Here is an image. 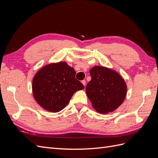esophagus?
<instances>
[{
  "label": "esophagus",
  "mask_w": 158,
  "mask_h": 158,
  "mask_svg": "<svg viewBox=\"0 0 158 158\" xmlns=\"http://www.w3.org/2000/svg\"><path fill=\"white\" fill-rule=\"evenodd\" d=\"M82 84L84 85V86L85 85V84H86V82H85V80H84L82 81Z\"/></svg>",
  "instance_id": "obj_1"
}]
</instances>
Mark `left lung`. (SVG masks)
<instances>
[{"label":"left lung","mask_w":158,"mask_h":158,"mask_svg":"<svg viewBox=\"0 0 158 158\" xmlns=\"http://www.w3.org/2000/svg\"><path fill=\"white\" fill-rule=\"evenodd\" d=\"M92 77L85 92L93 107L102 114L117 109L123 103L127 95V84L116 71L104 66L91 69Z\"/></svg>","instance_id":"8db88e82"}]
</instances>
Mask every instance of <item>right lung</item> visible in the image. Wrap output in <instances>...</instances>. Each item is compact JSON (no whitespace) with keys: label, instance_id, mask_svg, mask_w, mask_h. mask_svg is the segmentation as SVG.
<instances>
[{"label":"right lung","instance_id":"1","mask_svg":"<svg viewBox=\"0 0 158 158\" xmlns=\"http://www.w3.org/2000/svg\"><path fill=\"white\" fill-rule=\"evenodd\" d=\"M76 71L65 62L44 66L33 77V94L40 106L50 112L63 109L84 85L75 78Z\"/></svg>","mask_w":158,"mask_h":158}]
</instances>
